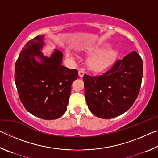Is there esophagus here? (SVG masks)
Instances as JSON below:
<instances>
[{
    "mask_svg": "<svg viewBox=\"0 0 158 158\" xmlns=\"http://www.w3.org/2000/svg\"><path fill=\"white\" fill-rule=\"evenodd\" d=\"M78 73H79V76L80 77H84V74H85V70H84V69H79V72H78Z\"/></svg>",
    "mask_w": 158,
    "mask_h": 158,
    "instance_id": "34e87169",
    "label": "esophagus"
}]
</instances>
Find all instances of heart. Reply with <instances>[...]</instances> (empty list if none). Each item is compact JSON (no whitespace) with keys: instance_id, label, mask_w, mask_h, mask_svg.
I'll return each mask as SVG.
<instances>
[{"instance_id":"obj_1","label":"heart","mask_w":158,"mask_h":158,"mask_svg":"<svg viewBox=\"0 0 158 158\" xmlns=\"http://www.w3.org/2000/svg\"><path fill=\"white\" fill-rule=\"evenodd\" d=\"M100 47H93L90 48V52H97L100 50ZM116 52L114 49H107L97 54L90 56L88 60V64L90 68L93 71L100 72L102 71L113 63L116 57ZM66 56L73 59L74 58L73 53L70 51H66Z\"/></svg>"}]
</instances>
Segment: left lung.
<instances>
[{"label":"left lung","instance_id":"1","mask_svg":"<svg viewBox=\"0 0 158 158\" xmlns=\"http://www.w3.org/2000/svg\"><path fill=\"white\" fill-rule=\"evenodd\" d=\"M142 76V59L135 51L118 60L102 75L85 74L84 93L90 111L104 119L125 113L137 98Z\"/></svg>","mask_w":158,"mask_h":158}]
</instances>
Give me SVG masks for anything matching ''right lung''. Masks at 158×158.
<instances>
[{
    "instance_id": "add662e5",
    "label": "right lung",
    "mask_w": 158,
    "mask_h": 158,
    "mask_svg": "<svg viewBox=\"0 0 158 158\" xmlns=\"http://www.w3.org/2000/svg\"><path fill=\"white\" fill-rule=\"evenodd\" d=\"M44 37L37 36L23 47L15 63V80L26 110L40 118L53 120L67 110L71 85L78 78V71L61 65L63 53L59 50L44 56L41 52Z\"/></svg>"
}]
</instances>
